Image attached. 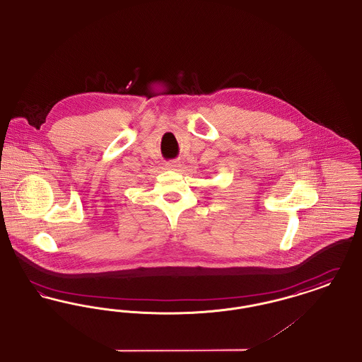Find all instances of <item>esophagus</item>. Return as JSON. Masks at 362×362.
I'll use <instances>...</instances> for the list:
<instances>
[{"label":"esophagus","instance_id":"obj_1","mask_svg":"<svg viewBox=\"0 0 362 362\" xmlns=\"http://www.w3.org/2000/svg\"><path fill=\"white\" fill-rule=\"evenodd\" d=\"M167 168H168V170H177L180 168V164H179L177 161H170V163L167 164Z\"/></svg>","mask_w":362,"mask_h":362}]
</instances>
